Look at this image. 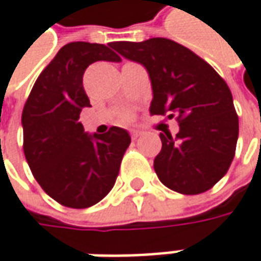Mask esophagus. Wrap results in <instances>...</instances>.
I'll use <instances>...</instances> for the list:
<instances>
[{"instance_id":"obj_1","label":"esophagus","mask_w":261,"mask_h":261,"mask_svg":"<svg viewBox=\"0 0 261 261\" xmlns=\"http://www.w3.org/2000/svg\"><path fill=\"white\" fill-rule=\"evenodd\" d=\"M139 136H140V131H137V130L131 131V139H133V140H136Z\"/></svg>"}]
</instances>
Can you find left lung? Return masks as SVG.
<instances>
[{
	"instance_id": "obj_1",
	"label": "left lung",
	"mask_w": 261,
	"mask_h": 261,
	"mask_svg": "<svg viewBox=\"0 0 261 261\" xmlns=\"http://www.w3.org/2000/svg\"><path fill=\"white\" fill-rule=\"evenodd\" d=\"M111 47L149 73L150 115L176 116L180 130L161 133L153 168L162 185L198 195L222 178L235 156L239 122L232 93L222 76L189 48L167 38L119 41Z\"/></svg>"
}]
</instances>
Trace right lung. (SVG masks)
Masks as SVG:
<instances>
[{"instance_id":"add662e5","label":"right lung","mask_w":261,"mask_h":261,"mask_svg":"<svg viewBox=\"0 0 261 261\" xmlns=\"http://www.w3.org/2000/svg\"><path fill=\"white\" fill-rule=\"evenodd\" d=\"M99 60L121 57L103 44L63 45L35 81L22 114L29 168L44 192L65 207L88 208L101 201L114 188L131 142L124 128L88 134L80 122L81 111L91 106L83 75Z\"/></svg>"}]
</instances>
